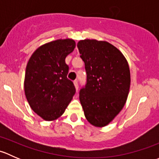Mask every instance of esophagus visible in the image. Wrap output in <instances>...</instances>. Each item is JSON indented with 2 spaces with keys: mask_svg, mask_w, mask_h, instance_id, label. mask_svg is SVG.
Here are the masks:
<instances>
[{
  "mask_svg": "<svg viewBox=\"0 0 159 159\" xmlns=\"http://www.w3.org/2000/svg\"><path fill=\"white\" fill-rule=\"evenodd\" d=\"M74 85H75L76 91H78V81H74Z\"/></svg>",
  "mask_w": 159,
  "mask_h": 159,
  "instance_id": "esophagus-1",
  "label": "esophagus"
}]
</instances>
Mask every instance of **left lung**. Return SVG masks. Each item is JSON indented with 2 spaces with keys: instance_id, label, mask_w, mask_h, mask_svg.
Returning a JSON list of instances; mask_svg holds the SVG:
<instances>
[{
  "instance_id": "8db88e82",
  "label": "left lung",
  "mask_w": 159,
  "mask_h": 159,
  "mask_svg": "<svg viewBox=\"0 0 159 159\" xmlns=\"http://www.w3.org/2000/svg\"><path fill=\"white\" fill-rule=\"evenodd\" d=\"M77 46L87 73V84L79 93L84 116L92 125L105 127L127 101L131 84L129 63L119 50L105 41L81 40Z\"/></svg>"
}]
</instances>
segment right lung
Returning a JSON list of instances; mask_svg holds the SVG:
<instances>
[{"mask_svg": "<svg viewBox=\"0 0 159 159\" xmlns=\"http://www.w3.org/2000/svg\"><path fill=\"white\" fill-rule=\"evenodd\" d=\"M75 45L70 38L46 43L35 50L27 64L25 96L31 109L45 121L60 118L75 93L65 63Z\"/></svg>", "mask_w": 159, "mask_h": 159, "instance_id": "1", "label": "right lung"}]
</instances>
